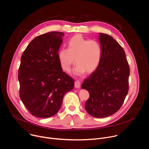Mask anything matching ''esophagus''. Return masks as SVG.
<instances>
[{"mask_svg": "<svg viewBox=\"0 0 149 149\" xmlns=\"http://www.w3.org/2000/svg\"><path fill=\"white\" fill-rule=\"evenodd\" d=\"M81 86V82L79 80H77L75 82V87L76 88H79Z\"/></svg>", "mask_w": 149, "mask_h": 149, "instance_id": "esophagus-1", "label": "esophagus"}]
</instances>
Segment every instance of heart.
Masks as SVG:
<instances>
[{
  "instance_id": "obj_1",
  "label": "heart",
  "mask_w": 149,
  "mask_h": 149,
  "mask_svg": "<svg viewBox=\"0 0 149 149\" xmlns=\"http://www.w3.org/2000/svg\"><path fill=\"white\" fill-rule=\"evenodd\" d=\"M102 57V48L96 40H89L81 35H75L67 43V49L58 51V58L62 69L69 72L71 66L77 64L74 72L81 75L85 71L91 73L99 66Z\"/></svg>"
}]
</instances>
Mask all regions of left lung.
I'll return each instance as SVG.
<instances>
[{
  "instance_id": "1",
  "label": "left lung",
  "mask_w": 149,
  "mask_h": 149,
  "mask_svg": "<svg viewBox=\"0 0 149 149\" xmlns=\"http://www.w3.org/2000/svg\"><path fill=\"white\" fill-rule=\"evenodd\" d=\"M99 41L102 48L100 64L84 79L82 89L90 95L85 106L88 113L104 118L122 106L129 90L130 70L124 49L112 36L99 33Z\"/></svg>"
}]
</instances>
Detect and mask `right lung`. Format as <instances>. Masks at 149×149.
I'll return each instance as SVG.
<instances>
[{
    "label": "right lung",
    "mask_w": 149,
    "mask_h": 149,
    "mask_svg": "<svg viewBox=\"0 0 149 149\" xmlns=\"http://www.w3.org/2000/svg\"><path fill=\"white\" fill-rule=\"evenodd\" d=\"M64 35L54 31L38 36L21 56L18 76L19 97L36 117L54 116L64 95L74 88V79L63 71L58 58Z\"/></svg>",
    "instance_id": "right-lung-1"
}]
</instances>
